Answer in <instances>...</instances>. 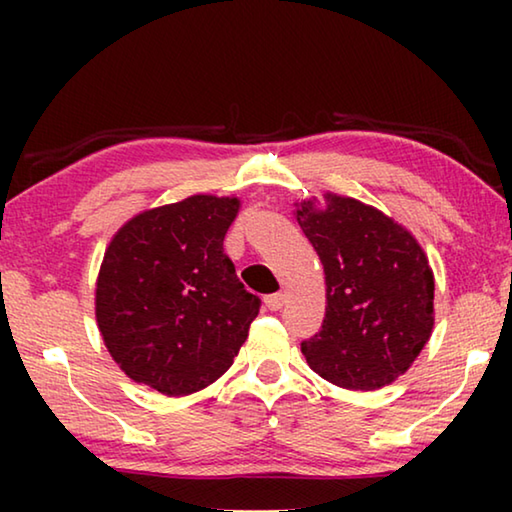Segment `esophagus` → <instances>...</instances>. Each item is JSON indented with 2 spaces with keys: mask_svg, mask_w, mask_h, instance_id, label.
<instances>
[{
  "mask_svg": "<svg viewBox=\"0 0 512 512\" xmlns=\"http://www.w3.org/2000/svg\"><path fill=\"white\" fill-rule=\"evenodd\" d=\"M264 305L271 311H280L282 305H284V296H282V293H271V296L264 298Z\"/></svg>",
  "mask_w": 512,
  "mask_h": 512,
  "instance_id": "obj_1",
  "label": "esophagus"
}]
</instances>
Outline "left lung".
I'll use <instances>...</instances> for the list:
<instances>
[{"instance_id": "obj_1", "label": "left lung", "mask_w": 512, "mask_h": 512, "mask_svg": "<svg viewBox=\"0 0 512 512\" xmlns=\"http://www.w3.org/2000/svg\"><path fill=\"white\" fill-rule=\"evenodd\" d=\"M302 203L298 223L323 262L325 320L302 341L309 368L350 391L409 370L433 327V273L402 225L354 198Z\"/></svg>"}]
</instances>
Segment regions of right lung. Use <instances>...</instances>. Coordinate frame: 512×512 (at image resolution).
Instances as JSON below:
<instances>
[{"label": "right lung", "mask_w": 512, "mask_h": 512, "mask_svg": "<svg viewBox=\"0 0 512 512\" xmlns=\"http://www.w3.org/2000/svg\"><path fill=\"white\" fill-rule=\"evenodd\" d=\"M237 198L189 196L137 214L110 241L97 323L119 368L178 397L232 366L262 300L239 282L223 239Z\"/></svg>", "instance_id": "1"}]
</instances>
